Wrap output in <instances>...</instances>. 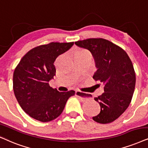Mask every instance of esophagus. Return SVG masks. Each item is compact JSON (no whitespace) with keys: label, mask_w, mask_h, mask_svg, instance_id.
Here are the masks:
<instances>
[{"label":"esophagus","mask_w":148,"mask_h":148,"mask_svg":"<svg viewBox=\"0 0 148 148\" xmlns=\"http://www.w3.org/2000/svg\"><path fill=\"white\" fill-rule=\"evenodd\" d=\"M75 95L77 97H78V98H79V100L80 101H82V102H85V101L87 100V98L85 96H83V93L80 92V91H76V93Z\"/></svg>","instance_id":"1"}]
</instances>
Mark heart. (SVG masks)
<instances>
[{"mask_svg": "<svg viewBox=\"0 0 148 148\" xmlns=\"http://www.w3.org/2000/svg\"><path fill=\"white\" fill-rule=\"evenodd\" d=\"M83 52H86V51H79V52H78L76 54H78V53H83Z\"/></svg>", "mask_w": 148, "mask_h": 148, "instance_id": "1", "label": "heart"}]
</instances>
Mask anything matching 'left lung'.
Wrapping results in <instances>:
<instances>
[{
    "instance_id": "1",
    "label": "left lung",
    "mask_w": 148,
    "mask_h": 148,
    "mask_svg": "<svg viewBox=\"0 0 148 148\" xmlns=\"http://www.w3.org/2000/svg\"><path fill=\"white\" fill-rule=\"evenodd\" d=\"M75 44L91 52L97 68L93 78L104 85V93L94 98L100 104V112L93 119L100 124L111 123L126 111L131 102L136 83L132 61L122 48L104 39H87Z\"/></svg>"
}]
</instances>
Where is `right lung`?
<instances>
[{
	"instance_id": "right-lung-1",
	"label": "right lung",
	"mask_w": 148,
	"mask_h": 148,
	"mask_svg": "<svg viewBox=\"0 0 148 148\" xmlns=\"http://www.w3.org/2000/svg\"><path fill=\"white\" fill-rule=\"evenodd\" d=\"M73 45L74 42H52L37 46L28 52L15 69V96L23 111L32 118L42 122L56 119L68 98L75 94L73 90L60 92L49 85L56 74V59Z\"/></svg>"
}]
</instances>
